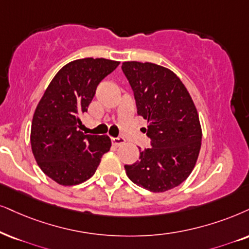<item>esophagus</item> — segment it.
<instances>
[{
  "label": "esophagus",
  "instance_id": "esophagus-1",
  "mask_svg": "<svg viewBox=\"0 0 249 249\" xmlns=\"http://www.w3.org/2000/svg\"><path fill=\"white\" fill-rule=\"evenodd\" d=\"M111 142H112V144H114L115 147H118V146H121V144H123V143L125 142V139L123 137L111 138Z\"/></svg>",
  "mask_w": 249,
  "mask_h": 249
}]
</instances>
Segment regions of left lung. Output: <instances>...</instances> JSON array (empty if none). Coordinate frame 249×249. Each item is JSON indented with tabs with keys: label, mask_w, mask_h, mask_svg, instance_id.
<instances>
[{
	"label": "left lung",
	"mask_w": 249,
	"mask_h": 249,
	"mask_svg": "<svg viewBox=\"0 0 249 249\" xmlns=\"http://www.w3.org/2000/svg\"><path fill=\"white\" fill-rule=\"evenodd\" d=\"M138 115L148 121L150 148L125 165L127 177L150 192L171 190L193 170L200 153L201 126L192 97L174 72L153 63L124 62Z\"/></svg>",
	"instance_id": "obj_1"
}]
</instances>
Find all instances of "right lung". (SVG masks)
Masks as SVG:
<instances>
[{"label": "right lung", "instance_id": "add662e5", "mask_svg": "<svg viewBox=\"0 0 249 249\" xmlns=\"http://www.w3.org/2000/svg\"><path fill=\"white\" fill-rule=\"evenodd\" d=\"M106 58H83L68 63L47 87L34 112L31 146L40 169L64 186L86 181L95 174L108 135L84 134L80 115L87 111L97 85L118 67Z\"/></svg>", "mask_w": 249, "mask_h": 249}]
</instances>
